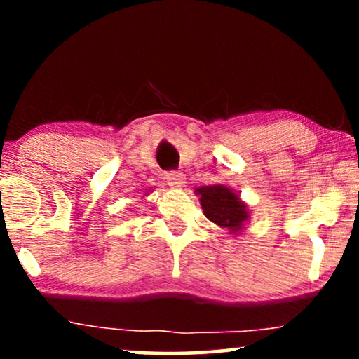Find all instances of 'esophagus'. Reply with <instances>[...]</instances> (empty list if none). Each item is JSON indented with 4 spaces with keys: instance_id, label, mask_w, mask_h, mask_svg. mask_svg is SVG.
Returning a JSON list of instances; mask_svg holds the SVG:
<instances>
[{
    "instance_id": "34e87169",
    "label": "esophagus",
    "mask_w": 359,
    "mask_h": 359,
    "mask_svg": "<svg viewBox=\"0 0 359 359\" xmlns=\"http://www.w3.org/2000/svg\"><path fill=\"white\" fill-rule=\"evenodd\" d=\"M165 180L168 186H171L173 189H180L184 186V175L180 173V171H168V173L165 175Z\"/></svg>"
}]
</instances>
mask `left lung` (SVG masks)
I'll use <instances>...</instances> for the list:
<instances>
[{
  "instance_id": "obj_1",
  "label": "left lung",
  "mask_w": 359,
  "mask_h": 359,
  "mask_svg": "<svg viewBox=\"0 0 359 359\" xmlns=\"http://www.w3.org/2000/svg\"><path fill=\"white\" fill-rule=\"evenodd\" d=\"M201 208L210 222L229 230L230 235L243 232L250 220V205L229 184H209L194 189Z\"/></svg>"
}]
</instances>
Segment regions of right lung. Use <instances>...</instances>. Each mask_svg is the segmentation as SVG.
I'll use <instances>...</instances> for the list:
<instances>
[{"label": "right lung", "mask_w": 359, "mask_h": 359, "mask_svg": "<svg viewBox=\"0 0 359 359\" xmlns=\"http://www.w3.org/2000/svg\"><path fill=\"white\" fill-rule=\"evenodd\" d=\"M149 193H151V189H149V191H147V193H145L144 196H149Z\"/></svg>", "instance_id": "right-lung-1"}]
</instances>
